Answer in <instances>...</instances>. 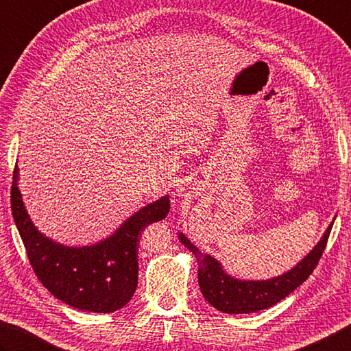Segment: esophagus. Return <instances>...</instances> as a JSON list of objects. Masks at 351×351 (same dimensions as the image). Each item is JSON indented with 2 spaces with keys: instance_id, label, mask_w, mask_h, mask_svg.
I'll return each mask as SVG.
<instances>
[{
  "instance_id": "esophagus-1",
  "label": "esophagus",
  "mask_w": 351,
  "mask_h": 351,
  "mask_svg": "<svg viewBox=\"0 0 351 351\" xmlns=\"http://www.w3.org/2000/svg\"><path fill=\"white\" fill-rule=\"evenodd\" d=\"M178 194H180V195H188V188L180 186V188H178Z\"/></svg>"
}]
</instances>
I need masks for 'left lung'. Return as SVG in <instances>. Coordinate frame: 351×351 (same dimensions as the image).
<instances>
[{
  "label": "left lung",
  "mask_w": 351,
  "mask_h": 351,
  "mask_svg": "<svg viewBox=\"0 0 351 351\" xmlns=\"http://www.w3.org/2000/svg\"><path fill=\"white\" fill-rule=\"evenodd\" d=\"M332 228L333 221L312 252L302 258V261L296 264L292 270L276 278L264 281H241L232 278L224 272L221 264L214 256L200 252L182 232L178 234V238L182 244L195 255L198 264V286L204 300L223 313L238 315L254 313L258 310L272 307L292 293L296 287H300L318 266Z\"/></svg>",
  "instance_id": "obj_1"
}]
</instances>
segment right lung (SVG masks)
Instances as JSON below:
<instances>
[{
    "label": "right lung",
    "mask_w": 351,
    "mask_h": 351,
    "mask_svg": "<svg viewBox=\"0 0 351 351\" xmlns=\"http://www.w3.org/2000/svg\"><path fill=\"white\" fill-rule=\"evenodd\" d=\"M10 194L12 215L30 266L53 296L75 308L96 313L116 312L133 298L138 275V237L148 224L168 215V195L137 210L104 241L69 247L33 226L18 189V167L13 171Z\"/></svg>",
    "instance_id": "add662e5"
}]
</instances>
